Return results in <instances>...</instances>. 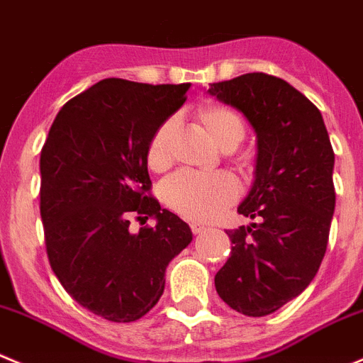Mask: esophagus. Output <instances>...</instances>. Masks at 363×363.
<instances>
[{"label": "esophagus", "instance_id": "34e87169", "mask_svg": "<svg viewBox=\"0 0 363 363\" xmlns=\"http://www.w3.org/2000/svg\"><path fill=\"white\" fill-rule=\"evenodd\" d=\"M191 228H192V231H194L196 235H198V233H203V231L206 230V224L198 223V220H194V223L191 224Z\"/></svg>", "mask_w": 363, "mask_h": 363}]
</instances>
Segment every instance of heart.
Listing matches in <instances>:
<instances>
[{
  "instance_id": "1",
  "label": "heart",
  "mask_w": 363,
  "mask_h": 363,
  "mask_svg": "<svg viewBox=\"0 0 363 363\" xmlns=\"http://www.w3.org/2000/svg\"><path fill=\"white\" fill-rule=\"evenodd\" d=\"M199 124L206 137L220 151H233L244 139V123L235 112L219 105L203 106L198 112ZM172 121H165L157 128V132L147 144L146 160L150 169L162 171L171 162L169 140H171ZM237 182L226 172L213 174H194V172H178L164 184V201L174 212L189 219L208 220L226 208L237 198Z\"/></svg>"
}]
</instances>
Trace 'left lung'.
Returning <instances> with one entry per match:
<instances>
[{"mask_svg": "<svg viewBox=\"0 0 363 363\" xmlns=\"http://www.w3.org/2000/svg\"><path fill=\"white\" fill-rule=\"evenodd\" d=\"M206 94L239 110L257 135L253 185L239 205L255 220L226 231L233 246L216 274L217 294L264 317L319 271L335 212V155L317 106L281 78L247 72L210 84Z\"/></svg>", "mask_w": 363, "mask_h": 363, "instance_id": "8db88e82", "label": "left lung"}]
</instances>
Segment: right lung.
Instances as JSON below:
<instances>
[{"instance_id": "obj_1", "label": "right lung", "mask_w": 363, "mask_h": 363, "mask_svg": "<svg viewBox=\"0 0 363 363\" xmlns=\"http://www.w3.org/2000/svg\"><path fill=\"white\" fill-rule=\"evenodd\" d=\"M191 84L106 78L69 99L40 151V217L51 269L76 303L113 323L146 315L164 294L169 262L192 242L151 198L146 151L185 103ZM155 228L129 231V219Z\"/></svg>"}]
</instances>
